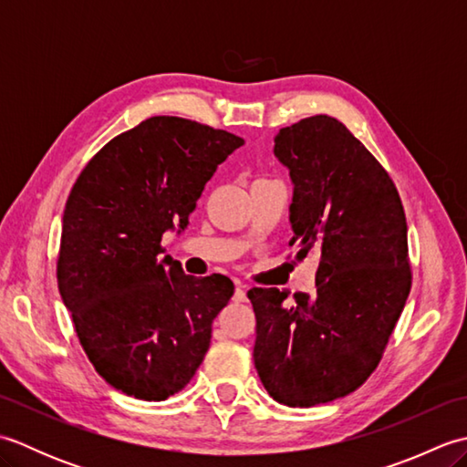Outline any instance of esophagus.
<instances>
[{"label": "esophagus", "instance_id": "1", "mask_svg": "<svg viewBox=\"0 0 467 467\" xmlns=\"http://www.w3.org/2000/svg\"><path fill=\"white\" fill-rule=\"evenodd\" d=\"M233 299H234V303H244L246 301V286H236Z\"/></svg>", "mask_w": 467, "mask_h": 467}]
</instances>
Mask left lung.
<instances>
[{"label":"left lung","instance_id":"8db88e82","mask_svg":"<svg viewBox=\"0 0 467 467\" xmlns=\"http://www.w3.org/2000/svg\"><path fill=\"white\" fill-rule=\"evenodd\" d=\"M289 168L296 259L317 256L313 295L285 305L279 289L249 291L254 367L271 398L313 408L355 391L379 365L411 289L408 223L377 158L331 116L275 136Z\"/></svg>","mask_w":467,"mask_h":467}]
</instances>
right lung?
<instances>
[{"instance_id":"add662e5","label":"right lung","mask_w":467,"mask_h":467,"mask_svg":"<svg viewBox=\"0 0 467 467\" xmlns=\"http://www.w3.org/2000/svg\"><path fill=\"white\" fill-rule=\"evenodd\" d=\"M243 144L186 118L152 116L112 138L72 186L57 289L88 359L114 389L162 401L202 363L234 285L186 275L161 259V243L184 231L218 164Z\"/></svg>"}]
</instances>
